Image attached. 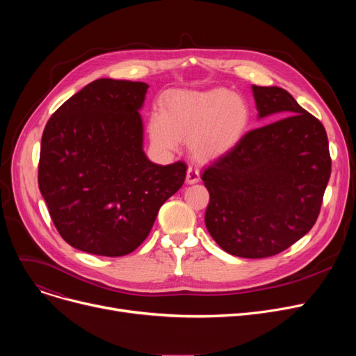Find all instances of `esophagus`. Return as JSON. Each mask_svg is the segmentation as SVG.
<instances>
[{"instance_id": "34e87169", "label": "esophagus", "mask_w": 356, "mask_h": 356, "mask_svg": "<svg viewBox=\"0 0 356 356\" xmlns=\"http://www.w3.org/2000/svg\"><path fill=\"white\" fill-rule=\"evenodd\" d=\"M200 176V173H199V170L196 167H193V165H191L189 168H188V175H186V183L188 184H195V183H197L199 181V177Z\"/></svg>"}]
</instances>
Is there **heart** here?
Masks as SVG:
<instances>
[{
    "label": "heart",
    "instance_id": "heart-1",
    "mask_svg": "<svg viewBox=\"0 0 356 356\" xmlns=\"http://www.w3.org/2000/svg\"><path fill=\"white\" fill-rule=\"evenodd\" d=\"M251 111L245 101L228 89L179 92L168 98L161 114L148 122L152 141L175 149L188 140L195 159L213 160L228 154L247 134Z\"/></svg>",
    "mask_w": 356,
    "mask_h": 356
}]
</instances>
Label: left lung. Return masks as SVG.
<instances>
[{"label": "left lung", "instance_id": "left-lung-1", "mask_svg": "<svg viewBox=\"0 0 356 356\" xmlns=\"http://www.w3.org/2000/svg\"><path fill=\"white\" fill-rule=\"evenodd\" d=\"M258 117L282 120L248 131L204 168V223L216 244L242 258L273 257L319 216L332 160L323 124L277 86L252 85Z\"/></svg>", "mask_w": 356, "mask_h": 356}]
</instances>
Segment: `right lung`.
Listing matches in <instances>:
<instances>
[{
	"instance_id": "1",
	"label": "right lung",
	"mask_w": 356,
	"mask_h": 356,
	"mask_svg": "<svg viewBox=\"0 0 356 356\" xmlns=\"http://www.w3.org/2000/svg\"><path fill=\"white\" fill-rule=\"evenodd\" d=\"M144 82L98 79L47 121L39 189L60 236L73 248L122 257L148 236L188 165H159L143 152Z\"/></svg>"
}]
</instances>
